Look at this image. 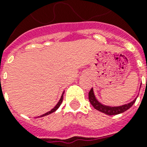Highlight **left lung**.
<instances>
[{"instance_id":"left-lung-1","label":"left lung","mask_w":147,"mask_h":147,"mask_svg":"<svg viewBox=\"0 0 147 147\" xmlns=\"http://www.w3.org/2000/svg\"><path fill=\"white\" fill-rule=\"evenodd\" d=\"M88 99H89L90 103L95 108L96 110L102 112L104 114H107V115H116L123 113V112L127 111L129 108L132 107L133 105L134 104L137 98H135L134 100L131 101V102L128 103L127 105H121V106H117V107H111V106H107V105H102L101 103L99 102L97 100L96 97L94 95V91L93 88L90 90L89 93H88Z\"/></svg>"}]
</instances>
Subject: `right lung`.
I'll use <instances>...</instances> for the list:
<instances>
[{"instance_id":"add662e5","label":"right lung","mask_w":147,"mask_h":147,"mask_svg":"<svg viewBox=\"0 0 147 147\" xmlns=\"http://www.w3.org/2000/svg\"><path fill=\"white\" fill-rule=\"evenodd\" d=\"M64 92H63V93H62V96H61V98H60V99H59V102L57 103V105H55V107H53V109L51 110V111H49L47 112V113H46V114H42V115H41V116H39V117H42L47 116V115H49V114H52V113H53V112H55V111H56V110H57L58 108H59V107H60V105H61V104H62V100H63V94H64Z\"/></svg>"}]
</instances>
